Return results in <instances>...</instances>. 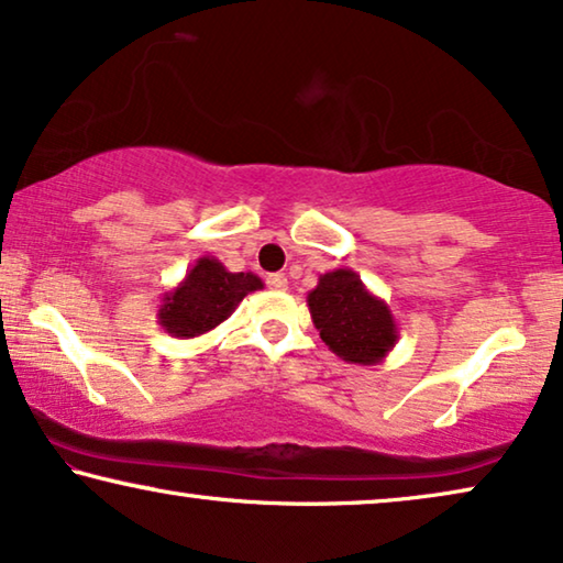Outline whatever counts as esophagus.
<instances>
[{
	"instance_id": "esophagus-1",
	"label": "esophagus",
	"mask_w": 563,
	"mask_h": 563,
	"mask_svg": "<svg viewBox=\"0 0 563 563\" xmlns=\"http://www.w3.org/2000/svg\"><path fill=\"white\" fill-rule=\"evenodd\" d=\"M267 288H271V290H288V278H285L283 273L267 275Z\"/></svg>"
}]
</instances>
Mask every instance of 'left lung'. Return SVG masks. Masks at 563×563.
Returning <instances> with one entry per match:
<instances>
[{
	"instance_id": "8db88e82",
	"label": "left lung",
	"mask_w": 563,
	"mask_h": 563,
	"mask_svg": "<svg viewBox=\"0 0 563 563\" xmlns=\"http://www.w3.org/2000/svg\"><path fill=\"white\" fill-rule=\"evenodd\" d=\"M306 303L319 336L350 364H379L400 336L390 306L369 292L350 267L323 273Z\"/></svg>"
}]
</instances>
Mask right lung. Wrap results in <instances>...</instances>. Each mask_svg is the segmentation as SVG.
<instances>
[{"mask_svg":"<svg viewBox=\"0 0 563 563\" xmlns=\"http://www.w3.org/2000/svg\"><path fill=\"white\" fill-rule=\"evenodd\" d=\"M260 288L263 280L255 273H229L217 257L203 255L176 288L163 292L157 323L176 339L201 336L227 321L247 292Z\"/></svg>","mask_w":563,"mask_h":563,"instance_id":"right-lung-1","label":"right lung"}]
</instances>
